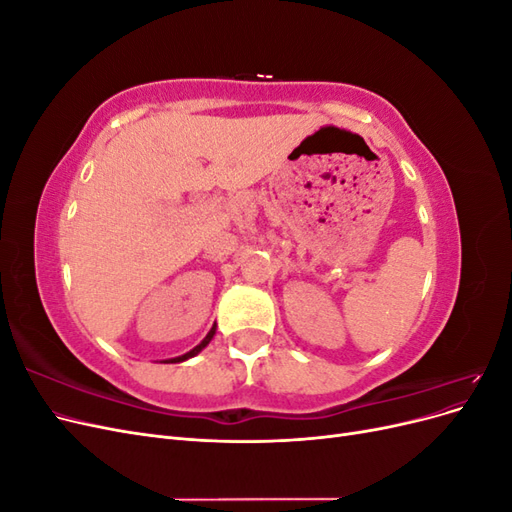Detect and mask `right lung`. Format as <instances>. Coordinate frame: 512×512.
<instances>
[{
  "label": "right lung",
  "instance_id": "obj_1",
  "mask_svg": "<svg viewBox=\"0 0 512 512\" xmlns=\"http://www.w3.org/2000/svg\"><path fill=\"white\" fill-rule=\"evenodd\" d=\"M213 335H215V327H213V329H211V331L207 333V337H205V339H203V342H200V344H198V346H196L194 350H190V352H185L183 356H177V359H170L168 363H181V361H185V359H190V356L198 354L200 350H203V348H205V346H207V344L211 342V337H213Z\"/></svg>",
  "mask_w": 512,
  "mask_h": 512
}]
</instances>
